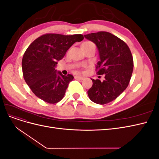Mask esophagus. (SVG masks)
Returning <instances> with one entry per match:
<instances>
[{"mask_svg": "<svg viewBox=\"0 0 159 159\" xmlns=\"http://www.w3.org/2000/svg\"><path fill=\"white\" fill-rule=\"evenodd\" d=\"M74 78L75 80H82L84 79L83 77H81V76H78V75H75L74 76Z\"/></svg>", "mask_w": 159, "mask_h": 159, "instance_id": "esophagus-1", "label": "esophagus"}]
</instances>
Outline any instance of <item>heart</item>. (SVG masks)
<instances>
[{"instance_id":"1","label":"heart","mask_w":159,"mask_h":159,"mask_svg":"<svg viewBox=\"0 0 159 159\" xmlns=\"http://www.w3.org/2000/svg\"><path fill=\"white\" fill-rule=\"evenodd\" d=\"M91 45H94L93 43H92L91 42H85L82 44H81V46H89Z\"/></svg>"}]
</instances>
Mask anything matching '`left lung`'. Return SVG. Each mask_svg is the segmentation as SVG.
Here are the masks:
<instances>
[{"label":"left lung","instance_id":"8db88e82","mask_svg":"<svg viewBox=\"0 0 159 159\" xmlns=\"http://www.w3.org/2000/svg\"><path fill=\"white\" fill-rule=\"evenodd\" d=\"M96 44L100 60L96 66L98 75H105L103 81L92 80L88 91L93 102L104 105L115 100L125 90L133 70V59L129 46L124 41L107 32L84 35Z\"/></svg>","mask_w":159,"mask_h":159}]
</instances>
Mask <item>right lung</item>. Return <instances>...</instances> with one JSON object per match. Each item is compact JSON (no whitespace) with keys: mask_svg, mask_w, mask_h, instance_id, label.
Masks as SVG:
<instances>
[{"mask_svg":"<svg viewBox=\"0 0 159 159\" xmlns=\"http://www.w3.org/2000/svg\"><path fill=\"white\" fill-rule=\"evenodd\" d=\"M83 40L81 34H46L28 47L22 61L23 76L38 98L48 103H56L64 98L74 76L64 75L55 68L70 48Z\"/></svg>","mask_w":159,"mask_h":159,"instance_id":"right-lung-1","label":"right lung"}]
</instances>
